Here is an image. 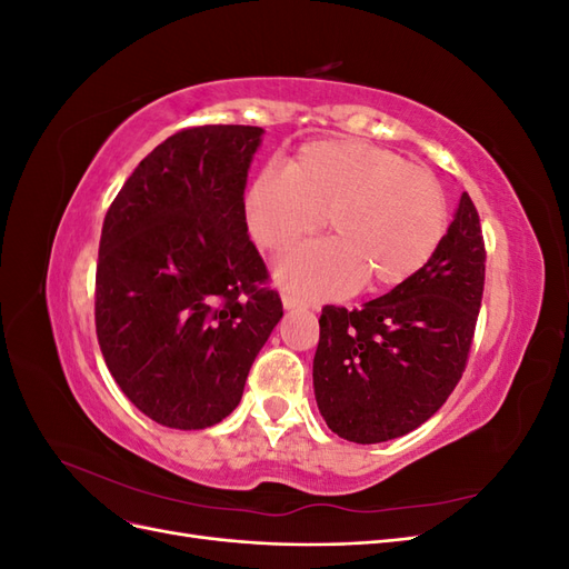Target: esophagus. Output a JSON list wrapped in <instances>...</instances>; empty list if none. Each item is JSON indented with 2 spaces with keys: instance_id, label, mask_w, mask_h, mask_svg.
<instances>
[{
  "instance_id": "34e87169",
  "label": "esophagus",
  "mask_w": 569,
  "mask_h": 569,
  "mask_svg": "<svg viewBox=\"0 0 569 569\" xmlns=\"http://www.w3.org/2000/svg\"><path fill=\"white\" fill-rule=\"evenodd\" d=\"M282 306L287 308V311H295V308H306V301L295 297V295H289V291H284V295H282Z\"/></svg>"
}]
</instances>
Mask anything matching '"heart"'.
<instances>
[{
  "label": "heart",
  "mask_w": 569,
  "mask_h": 569,
  "mask_svg": "<svg viewBox=\"0 0 569 569\" xmlns=\"http://www.w3.org/2000/svg\"><path fill=\"white\" fill-rule=\"evenodd\" d=\"M253 244L284 251L322 226L335 237L289 251L278 278L301 295L335 299L408 282L432 261L449 228V199L432 170L353 137L303 144L284 173L266 168L244 189Z\"/></svg>",
  "instance_id": "b5f03b06"
}]
</instances>
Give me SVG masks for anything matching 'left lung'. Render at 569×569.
<instances>
[{
	"label": "left lung",
	"mask_w": 569,
	"mask_h": 569,
	"mask_svg": "<svg viewBox=\"0 0 569 569\" xmlns=\"http://www.w3.org/2000/svg\"><path fill=\"white\" fill-rule=\"evenodd\" d=\"M485 261L479 213L462 192L441 247L416 278L353 311L322 308L313 387L335 435L389 441L446 403L468 363Z\"/></svg>",
	"instance_id": "8db88e82"
}]
</instances>
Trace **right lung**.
Returning <instances> with one entry per match:
<instances>
[{
	"label": "right lung",
	"mask_w": 569,
	"mask_h": 569,
	"mask_svg": "<svg viewBox=\"0 0 569 569\" xmlns=\"http://www.w3.org/2000/svg\"><path fill=\"white\" fill-rule=\"evenodd\" d=\"M261 134L253 126L170 134L107 211L94 284L99 349L120 391L163 427L228 418L282 318L242 211Z\"/></svg>",
	"instance_id": "1"
}]
</instances>
